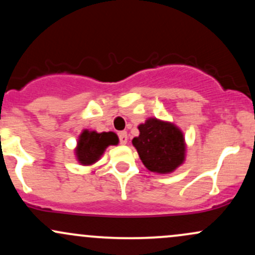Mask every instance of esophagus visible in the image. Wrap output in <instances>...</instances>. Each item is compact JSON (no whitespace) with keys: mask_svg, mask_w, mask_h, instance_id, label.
<instances>
[{"mask_svg":"<svg viewBox=\"0 0 255 255\" xmlns=\"http://www.w3.org/2000/svg\"><path fill=\"white\" fill-rule=\"evenodd\" d=\"M119 137H120V144L121 145H126L128 141V135L127 131H120L119 133Z\"/></svg>","mask_w":255,"mask_h":255,"instance_id":"1","label":"esophagus"}]
</instances>
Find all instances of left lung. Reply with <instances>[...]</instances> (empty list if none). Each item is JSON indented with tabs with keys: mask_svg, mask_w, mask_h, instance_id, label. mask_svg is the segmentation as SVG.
Wrapping results in <instances>:
<instances>
[{
	"mask_svg": "<svg viewBox=\"0 0 255 255\" xmlns=\"http://www.w3.org/2000/svg\"><path fill=\"white\" fill-rule=\"evenodd\" d=\"M139 136L131 140L140 159L148 170L170 174L186 158L183 133L171 122L150 118L137 127Z\"/></svg>",
	"mask_w": 255,
	"mask_h": 255,
	"instance_id": "1",
	"label": "left lung"
}]
</instances>
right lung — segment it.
<instances>
[{"label":"right lung","instance_id":"right-lung-1","mask_svg":"<svg viewBox=\"0 0 255 255\" xmlns=\"http://www.w3.org/2000/svg\"><path fill=\"white\" fill-rule=\"evenodd\" d=\"M119 137L114 131L97 133L85 129L80 134L75 147V156L81 165H92L103 156L108 146L118 145Z\"/></svg>","mask_w":255,"mask_h":255}]
</instances>
